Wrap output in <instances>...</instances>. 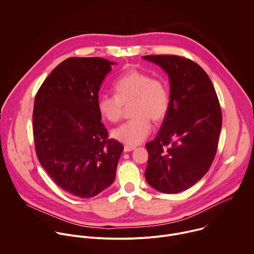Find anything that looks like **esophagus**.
Segmentation results:
<instances>
[{"label":"esophagus","instance_id":"1","mask_svg":"<svg viewBox=\"0 0 254 254\" xmlns=\"http://www.w3.org/2000/svg\"><path fill=\"white\" fill-rule=\"evenodd\" d=\"M135 149H136L135 146H131V145H125L124 146V152H131V151H133Z\"/></svg>","mask_w":254,"mask_h":254}]
</instances>
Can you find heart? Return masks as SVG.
I'll list each match as a JSON object with an SVG mask.
<instances>
[{"mask_svg":"<svg viewBox=\"0 0 254 254\" xmlns=\"http://www.w3.org/2000/svg\"><path fill=\"white\" fill-rule=\"evenodd\" d=\"M114 96H98L96 106L105 120L118 122L123 106L131 105V120L112 131V137L129 145L142 143L151 133V119L159 122L165 118L170 106V91L167 84L149 73L130 68L120 75L113 85Z\"/></svg>","mask_w":254,"mask_h":254,"instance_id":"heart-1","label":"heart"}]
</instances>
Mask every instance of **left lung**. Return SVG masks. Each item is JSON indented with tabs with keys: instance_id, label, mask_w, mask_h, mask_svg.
Here are the masks:
<instances>
[{
	"instance_id": "left-lung-1",
	"label": "left lung",
	"mask_w": 254,
	"mask_h": 254,
	"mask_svg": "<svg viewBox=\"0 0 254 254\" xmlns=\"http://www.w3.org/2000/svg\"><path fill=\"white\" fill-rule=\"evenodd\" d=\"M170 81V106L149 153L147 183L165 193L192 187L209 170L216 154L222 118L218 98L206 72L178 56H145Z\"/></svg>"
}]
</instances>
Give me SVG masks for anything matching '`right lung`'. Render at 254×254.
<instances>
[{"mask_svg": "<svg viewBox=\"0 0 254 254\" xmlns=\"http://www.w3.org/2000/svg\"><path fill=\"white\" fill-rule=\"evenodd\" d=\"M113 64L101 58H69L46 78L35 98L38 159L58 186L81 198L98 194L114 182L124 149L108 139L96 106Z\"/></svg>", "mask_w": 254, "mask_h": 254, "instance_id": "add662e5", "label": "right lung"}]
</instances>
